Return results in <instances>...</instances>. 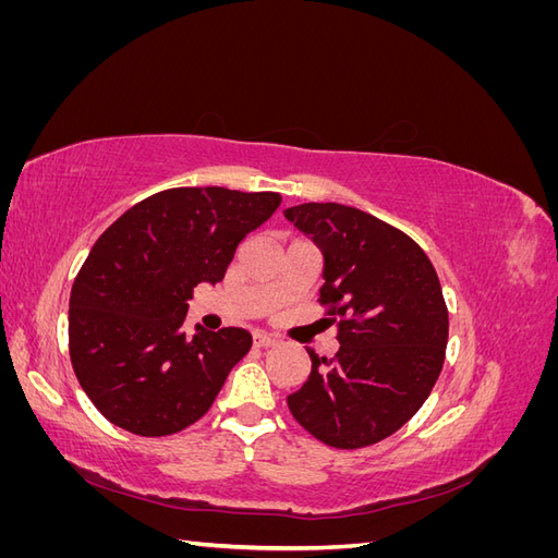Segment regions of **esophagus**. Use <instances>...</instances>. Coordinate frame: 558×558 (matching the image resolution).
Returning <instances> with one entry per match:
<instances>
[{"mask_svg": "<svg viewBox=\"0 0 558 558\" xmlns=\"http://www.w3.org/2000/svg\"><path fill=\"white\" fill-rule=\"evenodd\" d=\"M253 344L256 347H275L277 344V340L272 335H265V332H253Z\"/></svg>", "mask_w": 558, "mask_h": 558, "instance_id": "esophagus-1", "label": "esophagus"}]
</instances>
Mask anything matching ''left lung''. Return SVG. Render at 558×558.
I'll use <instances>...</instances> for the list:
<instances>
[{
	"label": "left lung",
	"instance_id": "8db88e82",
	"mask_svg": "<svg viewBox=\"0 0 558 558\" xmlns=\"http://www.w3.org/2000/svg\"><path fill=\"white\" fill-rule=\"evenodd\" d=\"M283 216L324 253L318 302L337 324L340 351L318 359L286 398L298 424L335 449L393 435L430 396L445 363L449 314L428 256L402 230L337 202Z\"/></svg>",
	"mask_w": 558,
	"mask_h": 558
}]
</instances>
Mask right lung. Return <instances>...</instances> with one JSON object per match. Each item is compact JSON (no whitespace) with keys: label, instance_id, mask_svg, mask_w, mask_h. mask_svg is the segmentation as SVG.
I'll return each instance as SVG.
<instances>
[{"label":"right lung","instance_id":"obj_1","mask_svg":"<svg viewBox=\"0 0 558 558\" xmlns=\"http://www.w3.org/2000/svg\"><path fill=\"white\" fill-rule=\"evenodd\" d=\"M281 205L279 193L170 189L111 223L70 295L76 379L113 426L174 435L205 416L251 349L242 328H183L193 289L218 283L234 248Z\"/></svg>","mask_w":558,"mask_h":558}]
</instances>
